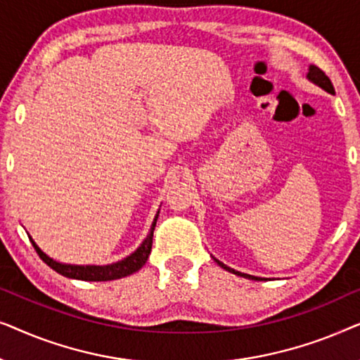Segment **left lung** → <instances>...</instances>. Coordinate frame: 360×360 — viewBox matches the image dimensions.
<instances>
[{"label": "left lung", "mask_w": 360, "mask_h": 360, "mask_svg": "<svg viewBox=\"0 0 360 360\" xmlns=\"http://www.w3.org/2000/svg\"><path fill=\"white\" fill-rule=\"evenodd\" d=\"M307 78H308L309 82H313L314 85L321 86L324 91H328V93H331V95H334V86H333L331 80H329V78L326 77V73H324L323 70H319L318 67L309 65V72H308ZM214 260H216V262L219 264V267H223L224 270H228V272L234 274V275H239V277H245V278H250V280H262V278H259V277H254V275H249V274H240V272H238V270L231 269V267H228V265H224L223 262H219L218 259H214Z\"/></svg>", "instance_id": "left-lung-1"}]
</instances>
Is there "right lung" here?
I'll return each instance as SVG.
<instances>
[{
  "instance_id": "obj_1",
  "label": "right lung",
  "mask_w": 360,
  "mask_h": 360,
  "mask_svg": "<svg viewBox=\"0 0 360 360\" xmlns=\"http://www.w3.org/2000/svg\"><path fill=\"white\" fill-rule=\"evenodd\" d=\"M157 218H159V211H157L154 223L150 226L149 234L147 238L142 240V244L137 248L134 252L131 255H127L126 259L117 260L115 264H108V265H70V264H60L57 260H53L49 257L47 254H44L39 245L34 243L32 238L31 243L36 249V252L39 254L44 262H46L49 267L56 270L57 274L63 275V277L68 278H77V280H86V282H106V280H116V278H122L127 277V275L137 272V270L142 269V265L147 262L149 259L150 249H152V236H154V229H155V223Z\"/></svg>"
}]
</instances>
